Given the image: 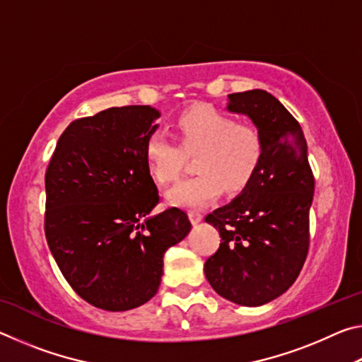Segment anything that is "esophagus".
<instances>
[{
    "label": "esophagus",
    "instance_id": "esophagus-1",
    "mask_svg": "<svg viewBox=\"0 0 362 362\" xmlns=\"http://www.w3.org/2000/svg\"><path fill=\"white\" fill-rule=\"evenodd\" d=\"M188 217H189V220H192V223L196 225V223H199L201 220H203V214H201L199 211H189Z\"/></svg>",
    "mask_w": 362,
    "mask_h": 362
}]
</instances>
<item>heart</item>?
Wrapping results in <instances>:
<instances>
[{
	"label": "heart",
	"instance_id": "1",
	"mask_svg": "<svg viewBox=\"0 0 362 362\" xmlns=\"http://www.w3.org/2000/svg\"><path fill=\"white\" fill-rule=\"evenodd\" d=\"M180 146L164 132L146 139L145 158L153 179L173 183L182 174L185 155L198 153L192 179L182 180L168 193L170 204L203 207L222 193L223 187L238 192L247 185L263 156V137L252 124L209 107L192 108L175 122Z\"/></svg>",
	"mask_w": 362,
	"mask_h": 362
}]
</instances>
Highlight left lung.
<instances>
[{
	"label": "left lung",
	"mask_w": 362,
	"mask_h": 362,
	"mask_svg": "<svg viewBox=\"0 0 362 362\" xmlns=\"http://www.w3.org/2000/svg\"><path fill=\"white\" fill-rule=\"evenodd\" d=\"M228 99L226 110L260 131L263 156L243 192L206 217L222 243L204 273L218 296L260 306L289 289L303 267L315 177L302 127L276 97L252 89Z\"/></svg>",
	"instance_id": "obj_1"
}]
</instances>
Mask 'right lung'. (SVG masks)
<instances>
[{
  "label": "right lung",
  "mask_w": 362,
  "mask_h": 362,
  "mask_svg": "<svg viewBox=\"0 0 362 362\" xmlns=\"http://www.w3.org/2000/svg\"><path fill=\"white\" fill-rule=\"evenodd\" d=\"M161 116L150 105L113 107L73 121L46 170L47 246L73 291L107 311L155 297L164 252L192 223L159 203L145 144Z\"/></svg>",
  "instance_id": "obj_1"
}]
</instances>
